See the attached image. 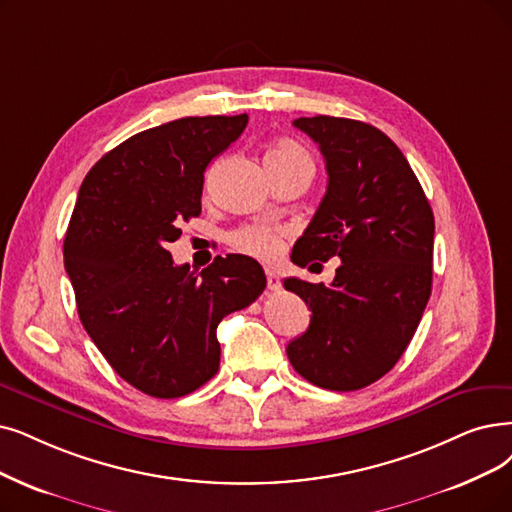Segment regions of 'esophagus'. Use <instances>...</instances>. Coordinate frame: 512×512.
<instances>
[{"label":"esophagus","mask_w":512,"mask_h":512,"mask_svg":"<svg viewBox=\"0 0 512 512\" xmlns=\"http://www.w3.org/2000/svg\"><path fill=\"white\" fill-rule=\"evenodd\" d=\"M267 288H269L271 292H279V290H281L279 275H277L273 269H267Z\"/></svg>","instance_id":"obj_1"}]
</instances>
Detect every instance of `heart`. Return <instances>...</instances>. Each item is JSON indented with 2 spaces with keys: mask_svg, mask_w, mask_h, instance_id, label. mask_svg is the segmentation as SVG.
I'll use <instances>...</instances> for the list:
<instances>
[{
  "mask_svg": "<svg viewBox=\"0 0 512 512\" xmlns=\"http://www.w3.org/2000/svg\"><path fill=\"white\" fill-rule=\"evenodd\" d=\"M269 161H304L313 166V161L304 149L290 140H281L267 153ZM231 243L243 254H250L260 260H275L283 248V233L269 224H248L231 235Z\"/></svg>",
  "mask_w": 512,
  "mask_h": 512,
  "instance_id": "heart-1",
  "label": "heart"
}]
</instances>
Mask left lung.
<instances>
[{"label": "left lung", "instance_id": "obj_1", "mask_svg": "<svg viewBox=\"0 0 512 512\" xmlns=\"http://www.w3.org/2000/svg\"><path fill=\"white\" fill-rule=\"evenodd\" d=\"M325 159L327 191L292 262L338 258L330 285L285 279L313 311L288 344L294 370L330 391H359L393 370L433 285L435 218L414 170L378 128L344 117H300Z\"/></svg>", "mask_w": 512, "mask_h": 512}]
</instances>
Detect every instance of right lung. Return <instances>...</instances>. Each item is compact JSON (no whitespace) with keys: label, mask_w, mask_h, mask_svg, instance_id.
<instances>
[{"label":"right lung","mask_w":512,"mask_h":512,"mask_svg":"<svg viewBox=\"0 0 512 512\" xmlns=\"http://www.w3.org/2000/svg\"><path fill=\"white\" fill-rule=\"evenodd\" d=\"M245 126V113L168 121L121 142L81 182L63 248L77 313L145 395L176 399L206 384L220 365L218 323L267 285L250 256H216L195 273L168 252L201 214L206 168Z\"/></svg>","instance_id":"obj_1"}]
</instances>
